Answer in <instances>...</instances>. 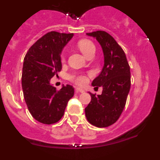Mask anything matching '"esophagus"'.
Returning a JSON list of instances; mask_svg holds the SVG:
<instances>
[{"instance_id": "obj_1", "label": "esophagus", "mask_w": 160, "mask_h": 160, "mask_svg": "<svg viewBox=\"0 0 160 160\" xmlns=\"http://www.w3.org/2000/svg\"><path fill=\"white\" fill-rule=\"evenodd\" d=\"M75 92L77 93V94H78V93H83L84 92V90H82V88H79V87H76Z\"/></svg>"}]
</instances>
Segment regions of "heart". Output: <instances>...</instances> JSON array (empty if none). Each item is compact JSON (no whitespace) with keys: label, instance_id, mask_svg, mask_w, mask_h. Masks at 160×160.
Listing matches in <instances>:
<instances>
[{"label":"heart","instance_id":"1","mask_svg":"<svg viewBox=\"0 0 160 160\" xmlns=\"http://www.w3.org/2000/svg\"><path fill=\"white\" fill-rule=\"evenodd\" d=\"M78 46L79 49L81 50L82 53L87 57V55L90 54L92 52H95V46L94 45L91 41L87 40V39H83V40L79 41L78 43ZM64 54L61 55V59L62 61L64 60ZM69 79L70 81L73 82L75 84L79 85V86H83L88 81V78L86 75L82 74V73H71L69 75Z\"/></svg>","mask_w":160,"mask_h":160}]
</instances>
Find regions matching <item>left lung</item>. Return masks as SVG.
I'll list each match as a JSON object with an SVG mask.
<instances>
[{
    "mask_svg": "<svg viewBox=\"0 0 160 160\" xmlns=\"http://www.w3.org/2000/svg\"><path fill=\"white\" fill-rule=\"evenodd\" d=\"M99 42L104 54V66L92 86L102 87L100 95L90 93L91 101L86 108V117L97 128H107L116 122L126 105L131 88V71L123 49L105 31L87 32Z\"/></svg>",
    "mask_w": 160,
    "mask_h": 160,
    "instance_id": "left-lung-1",
    "label": "left lung"
}]
</instances>
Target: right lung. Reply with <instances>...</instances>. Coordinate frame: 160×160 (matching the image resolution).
Masks as SVG:
<instances>
[{"label":"right lung","instance_id":"1","mask_svg":"<svg viewBox=\"0 0 160 160\" xmlns=\"http://www.w3.org/2000/svg\"><path fill=\"white\" fill-rule=\"evenodd\" d=\"M73 33L51 31L38 39L24 58L22 85L24 98L32 116L44 124L58 122L74 94L70 85L57 90L50 79L62 70L61 52Z\"/></svg>","mask_w":160,"mask_h":160}]
</instances>
